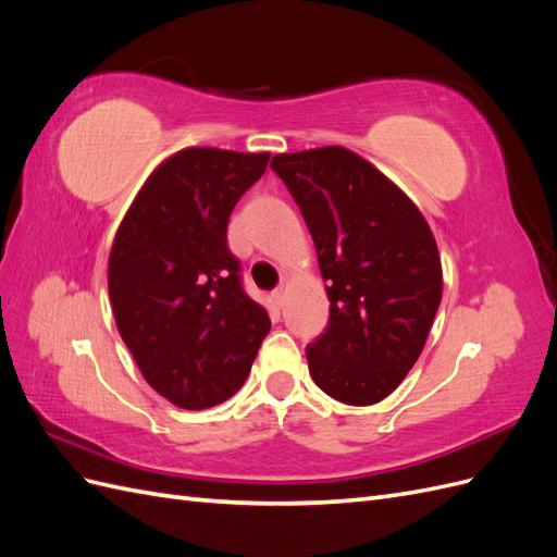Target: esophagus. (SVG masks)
<instances>
[{
  "instance_id": "esophagus-1",
  "label": "esophagus",
  "mask_w": 557,
  "mask_h": 557,
  "mask_svg": "<svg viewBox=\"0 0 557 557\" xmlns=\"http://www.w3.org/2000/svg\"><path fill=\"white\" fill-rule=\"evenodd\" d=\"M272 301H274V307L281 309V305H283V288H276V290L272 293Z\"/></svg>"
}]
</instances>
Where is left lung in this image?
Listing matches in <instances>:
<instances>
[{
	"mask_svg": "<svg viewBox=\"0 0 557 557\" xmlns=\"http://www.w3.org/2000/svg\"><path fill=\"white\" fill-rule=\"evenodd\" d=\"M330 283V320L307 346L320 391L352 407L391 395L425 346L442 301V260L423 213L342 146L272 158Z\"/></svg>",
	"mask_w": 557,
	"mask_h": 557,
	"instance_id": "left-lung-1",
	"label": "left lung"
}]
</instances>
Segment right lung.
Listing matches in <instances>:
<instances>
[{"label": "right lung", "instance_id": "1", "mask_svg": "<svg viewBox=\"0 0 557 557\" xmlns=\"http://www.w3.org/2000/svg\"><path fill=\"white\" fill-rule=\"evenodd\" d=\"M267 153L185 148L132 201L109 258L117 332L144 379L181 409H209L244 385L272 320L244 290L230 213Z\"/></svg>", "mask_w": 557, "mask_h": 557}]
</instances>
